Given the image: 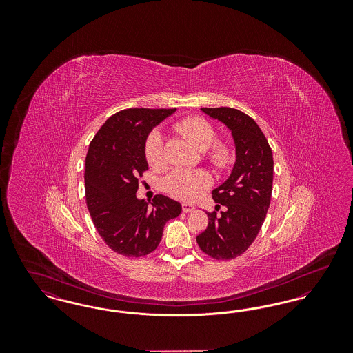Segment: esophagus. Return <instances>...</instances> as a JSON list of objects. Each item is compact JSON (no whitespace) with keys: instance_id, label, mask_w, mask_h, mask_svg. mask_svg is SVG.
Instances as JSON below:
<instances>
[{"instance_id":"obj_1","label":"esophagus","mask_w":353,"mask_h":353,"mask_svg":"<svg viewBox=\"0 0 353 353\" xmlns=\"http://www.w3.org/2000/svg\"><path fill=\"white\" fill-rule=\"evenodd\" d=\"M194 210V205H192V203H189V202H184L183 203V212L184 213H190V212H193Z\"/></svg>"}]
</instances>
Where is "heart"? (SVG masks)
Masks as SVG:
<instances>
[{
  "label": "heart",
  "mask_w": 353,
  "mask_h": 353,
  "mask_svg": "<svg viewBox=\"0 0 353 353\" xmlns=\"http://www.w3.org/2000/svg\"><path fill=\"white\" fill-rule=\"evenodd\" d=\"M176 131L183 134L185 139L193 144L199 151L203 152L206 161L214 168L223 169L233 161V150L225 141H214L216 132L213 127L199 117L183 119L176 124ZM147 163L153 169L164 167V143L159 132H152L144 147ZM210 179L206 172L201 169H177L172 172L164 180V190L179 200H193L200 196L209 186Z\"/></svg>",
  "instance_id": "obj_1"
}]
</instances>
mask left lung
<instances>
[{"label": "left lung", "mask_w": 353, "mask_h": 353, "mask_svg": "<svg viewBox=\"0 0 353 353\" xmlns=\"http://www.w3.org/2000/svg\"><path fill=\"white\" fill-rule=\"evenodd\" d=\"M232 131L235 143L234 168L230 177L212 192L225 210L208 213V228L197 235V243L206 255L225 261L246 252L266 219L272 192L274 160L269 141L249 115L230 107L201 108Z\"/></svg>", "instance_id": "8db88e82"}]
</instances>
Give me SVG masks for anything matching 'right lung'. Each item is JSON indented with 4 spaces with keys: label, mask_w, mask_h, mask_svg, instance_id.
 I'll list each match as a JSON object with an SVG mask.
<instances>
[{
    "label": "right lung",
    "mask_w": 353,
    "mask_h": 353,
    "mask_svg": "<svg viewBox=\"0 0 353 353\" xmlns=\"http://www.w3.org/2000/svg\"><path fill=\"white\" fill-rule=\"evenodd\" d=\"M176 108H127L101 127L85 156V202L105 245L124 256L156 250L169 219L181 213L180 202L156 194L151 205L137 200L139 180L148 170L144 147L152 128Z\"/></svg>",
    "instance_id": "1"
}]
</instances>
